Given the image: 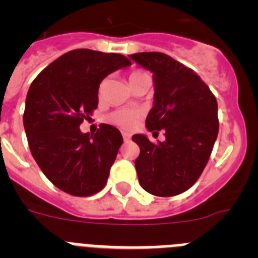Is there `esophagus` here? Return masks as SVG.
Segmentation results:
<instances>
[{
	"mask_svg": "<svg viewBox=\"0 0 258 258\" xmlns=\"http://www.w3.org/2000/svg\"><path fill=\"white\" fill-rule=\"evenodd\" d=\"M122 138H124V141L125 142H127V141L131 140L132 138V134L131 133H126V132H122Z\"/></svg>",
	"mask_w": 258,
	"mask_h": 258,
	"instance_id": "esophagus-1",
	"label": "esophagus"
}]
</instances>
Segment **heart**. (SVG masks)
Here are the masks:
<instances>
[{"label": "heart", "instance_id": "b5f03b06", "mask_svg": "<svg viewBox=\"0 0 258 258\" xmlns=\"http://www.w3.org/2000/svg\"><path fill=\"white\" fill-rule=\"evenodd\" d=\"M143 75V72H140V71H136L133 74L131 75L129 79H134L137 76H141ZM141 113L136 109H132V108H120V109H116L113 111L112 113H109L107 120H108L111 124L113 125H117V126L122 127V129H132L137 125V121H138V118H140Z\"/></svg>", "mask_w": 258, "mask_h": 258}]
</instances>
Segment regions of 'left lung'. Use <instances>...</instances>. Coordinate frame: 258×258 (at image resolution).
Returning <instances> with one entry per match:
<instances>
[{"label": "left lung", "instance_id": "left-lung-1", "mask_svg": "<svg viewBox=\"0 0 258 258\" xmlns=\"http://www.w3.org/2000/svg\"><path fill=\"white\" fill-rule=\"evenodd\" d=\"M152 72L154 106L146 117L149 132H165L164 142L145 134L132 140L140 146L136 169L140 184L156 197H174L192 186L209 160L218 134L217 101L192 70L163 52L129 55Z\"/></svg>", "mask_w": 258, "mask_h": 258}]
</instances>
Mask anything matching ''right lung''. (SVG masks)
<instances>
[{
    "label": "right lung",
    "mask_w": 258,
    "mask_h": 258,
    "mask_svg": "<svg viewBox=\"0 0 258 258\" xmlns=\"http://www.w3.org/2000/svg\"><path fill=\"white\" fill-rule=\"evenodd\" d=\"M131 64L121 54L76 49L50 63L29 86L23 115L29 149L61 191L90 197L107 183L121 133L108 124L83 133L80 124L97 108L102 80Z\"/></svg>",
    "instance_id": "1"
}]
</instances>
